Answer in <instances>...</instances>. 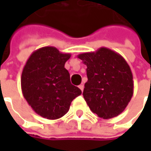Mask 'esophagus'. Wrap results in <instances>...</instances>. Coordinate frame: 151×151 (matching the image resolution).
Returning <instances> with one entry per match:
<instances>
[{
	"instance_id": "esophagus-1",
	"label": "esophagus",
	"mask_w": 151,
	"mask_h": 151,
	"mask_svg": "<svg viewBox=\"0 0 151 151\" xmlns=\"http://www.w3.org/2000/svg\"><path fill=\"white\" fill-rule=\"evenodd\" d=\"M79 88L81 90V91H83V89H84V85L83 84H81L79 86Z\"/></svg>"
}]
</instances>
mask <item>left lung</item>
I'll use <instances>...</instances> for the list:
<instances>
[{"label":"left lung","mask_w":151,"mask_h":151,"mask_svg":"<svg viewBox=\"0 0 151 151\" xmlns=\"http://www.w3.org/2000/svg\"><path fill=\"white\" fill-rule=\"evenodd\" d=\"M77 57L87 67L83 96L91 112L104 119L119 116L134 94L133 74L124 57L105 47Z\"/></svg>","instance_id":"obj_1"}]
</instances>
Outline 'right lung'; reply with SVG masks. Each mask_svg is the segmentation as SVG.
<instances>
[{
	"label": "right lung",
	"instance_id": "obj_1",
	"mask_svg": "<svg viewBox=\"0 0 151 151\" xmlns=\"http://www.w3.org/2000/svg\"><path fill=\"white\" fill-rule=\"evenodd\" d=\"M70 54L46 46L32 52L23 67L21 87L24 98L35 113L44 119H58L70 109L71 101L81 94L70 83L65 64Z\"/></svg>",
	"mask_w": 151,
	"mask_h": 151
}]
</instances>
